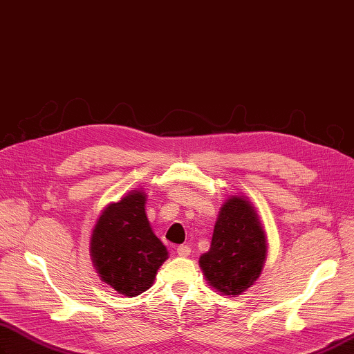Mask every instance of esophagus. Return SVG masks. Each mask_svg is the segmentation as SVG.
Listing matches in <instances>:
<instances>
[{
	"label": "esophagus",
	"instance_id": "1",
	"mask_svg": "<svg viewBox=\"0 0 354 354\" xmlns=\"http://www.w3.org/2000/svg\"><path fill=\"white\" fill-rule=\"evenodd\" d=\"M176 254L179 257H188L189 254H192V248H189L188 245H179L176 248Z\"/></svg>",
	"mask_w": 354,
	"mask_h": 354
}]
</instances>
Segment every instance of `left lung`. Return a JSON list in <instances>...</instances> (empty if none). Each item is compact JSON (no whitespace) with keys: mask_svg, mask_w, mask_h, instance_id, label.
I'll return each instance as SVG.
<instances>
[{"mask_svg":"<svg viewBox=\"0 0 354 354\" xmlns=\"http://www.w3.org/2000/svg\"><path fill=\"white\" fill-rule=\"evenodd\" d=\"M266 254V233L254 205L243 194L230 196L215 221L209 251L198 259L207 284L224 296L242 295L260 277Z\"/></svg>","mask_w":354,"mask_h":354,"instance_id":"obj_1","label":"left lung"}]
</instances>
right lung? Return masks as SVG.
<instances>
[{"instance_id":"1","label":"right lung","mask_w":354,"mask_h":354,"mask_svg":"<svg viewBox=\"0 0 354 354\" xmlns=\"http://www.w3.org/2000/svg\"><path fill=\"white\" fill-rule=\"evenodd\" d=\"M145 203L147 194L140 188L109 203L89 239V256L98 277L127 297L147 292L169 259L167 248L152 232Z\"/></svg>"}]
</instances>
